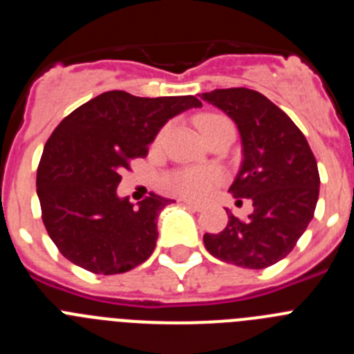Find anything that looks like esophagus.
I'll list each match as a JSON object with an SVG mask.
<instances>
[{
	"label": "esophagus",
	"mask_w": 354,
	"mask_h": 354,
	"mask_svg": "<svg viewBox=\"0 0 354 354\" xmlns=\"http://www.w3.org/2000/svg\"><path fill=\"white\" fill-rule=\"evenodd\" d=\"M184 205H187L189 209H193V211H204V205L198 204V202H192V200H183Z\"/></svg>",
	"instance_id": "esophagus-1"
}]
</instances>
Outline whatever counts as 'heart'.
<instances>
[{"mask_svg": "<svg viewBox=\"0 0 354 354\" xmlns=\"http://www.w3.org/2000/svg\"><path fill=\"white\" fill-rule=\"evenodd\" d=\"M200 131L204 134V138H207L209 134L221 124H232L223 115L207 113L200 115L196 118ZM223 180V174L218 168L212 167H200V168H177V170L168 171L162 177V184L168 192L174 195L184 196V198L192 200H202L207 198L216 186H220Z\"/></svg>", "mask_w": 354, "mask_h": 354, "instance_id": "obj_1", "label": "heart"}]
</instances>
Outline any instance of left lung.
Listing matches in <instances>:
<instances>
[{"label":"left lung","instance_id":"obj_1","mask_svg":"<svg viewBox=\"0 0 354 354\" xmlns=\"http://www.w3.org/2000/svg\"><path fill=\"white\" fill-rule=\"evenodd\" d=\"M202 99L237 124L245 158L228 192L253 202L248 220H239L227 209V227L205 234L204 245L228 264L264 270L292 252L314 218L317 161L305 134L262 93L221 88L202 93Z\"/></svg>","mask_w":354,"mask_h":354}]
</instances>
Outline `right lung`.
I'll list each match as a JSON object with an SVG mask.
<instances>
[{
    "instance_id": "add662e5",
    "label": "right lung",
    "mask_w": 354,
    "mask_h": 354,
    "mask_svg": "<svg viewBox=\"0 0 354 354\" xmlns=\"http://www.w3.org/2000/svg\"><path fill=\"white\" fill-rule=\"evenodd\" d=\"M198 106L193 95L150 99L111 90L56 126L37 168V195L46 230L65 259L90 273L118 274L152 255L158 214L171 200L150 193L133 207L117 196L120 174L145 158L170 118Z\"/></svg>"
}]
</instances>
